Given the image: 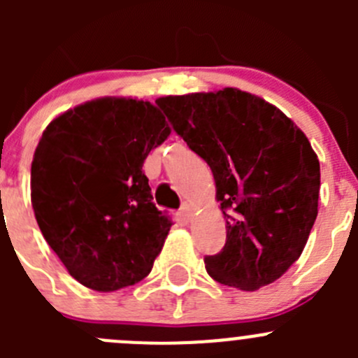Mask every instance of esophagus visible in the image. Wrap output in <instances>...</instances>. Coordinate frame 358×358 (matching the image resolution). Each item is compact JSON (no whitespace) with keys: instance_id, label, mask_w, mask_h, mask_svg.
Returning a JSON list of instances; mask_svg holds the SVG:
<instances>
[{"instance_id":"1","label":"esophagus","mask_w":358,"mask_h":358,"mask_svg":"<svg viewBox=\"0 0 358 358\" xmlns=\"http://www.w3.org/2000/svg\"><path fill=\"white\" fill-rule=\"evenodd\" d=\"M180 215H182L185 220H190L194 215V208L189 204V202H183L182 208H180Z\"/></svg>"}]
</instances>
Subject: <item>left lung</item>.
Here are the masks:
<instances>
[{"label":"left lung","instance_id":"left-lung-1","mask_svg":"<svg viewBox=\"0 0 358 358\" xmlns=\"http://www.w3.org/2000/svg\"><path fill=\"white\" fill-rule=\"evenodd\" d=\"M156 102L215 176L227 243L204 258L208 273L243 291L275 282L301 256L319 213L320 164L306 135L237 88Z\"/></svg>","mask_w":358,"mask_h":358}]
</instances>
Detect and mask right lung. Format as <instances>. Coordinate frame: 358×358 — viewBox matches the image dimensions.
Instances as JSON below:
<instances>
[{"mask_svg": "<svg viewBox=\"0 0 358 358\" xmlns=\"http://www.w3.org/2000/svg\"><path fill=\"white\" fill-rule=\"evenodd\" d=\"M150 102L106 96L69 109L43 131L31 166L36 222L67 272L110 292L150 273L171 229L142 166L169 136Z\"/></svg>", "mask_w": 358, "mask_h": 358, "instance_id": "obj_1", "label": "right lung"}]
</instances>
